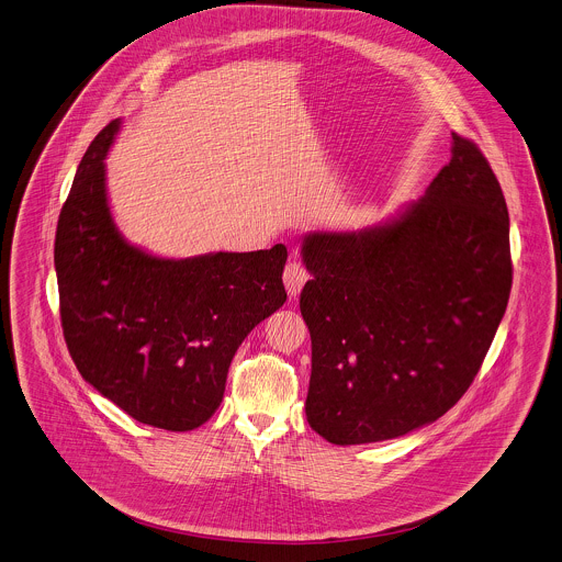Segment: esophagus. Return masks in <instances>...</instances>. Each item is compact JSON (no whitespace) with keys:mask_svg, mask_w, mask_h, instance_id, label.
I'll use <instances>...</instances> for the list:
<instances>
[{"mask_svg":"<svg viewBox=\"0 0 562 562\" xmlns=\"http://www.w3.org/2000/svg\"><path fill=\"white\" fill-rule=\"evenodd\" d=\"M284 286H286V291H289V295L291 297H297L300 293H302L303 284L307 282V271H305V267H303L300 260H291L289 265H286V269H284Z\"/></svg>","mask_w":562,"mask_h":562,"instance_id":"1","label":"esophagus"}]
</instances>
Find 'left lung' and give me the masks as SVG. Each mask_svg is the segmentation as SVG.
I'll list each match as a JSON object with an SVG mask.
<instances>
[{
	"label": "left lung",
	"instance_id": "obj_1",
	"mask_svg": "<svg viewBox=\"0 0 562 562\" xmlns=\"http://www.w3.org/2000/svg\"><path fill=\"white\" fill-rule=\"evenodd\" d=\"M426 194L376 226L314 231L302 257L310 428L334 445L397 438L471 387L512 293L509 212L473 140Z\"/></svg>",
	"mask_w": 562,
	"mask_h": 562
}]
</instances>
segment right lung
Here are the masks:
<instances>
[{
  "label": "right lung",
  "instance_id": "right-lung-1",
  "mask_svg": "<svg viewBox=\"0 0 562 562\" xmlns=\"http://www.w3.org/2000/svg\"><path fill=\"white\" fill-rule=\"evenodd\" d=\"M120 126L91 140L57 222L64 338L87 383L132 419L188 432L216 413L246 336L286 302V248L175 260L128 244L104 169Z\"/></svg>",
  "mask_w": 562,
  "mask_h": 562
}]
</instances>
